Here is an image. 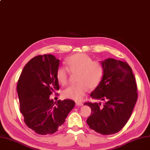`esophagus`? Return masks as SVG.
I'll list each match as a JSON object with an SVG mask.
<instances>
[{
    "label": "esophagus",
    "instance_id": "obj_1",
    "mask_svg": "<svg viewBox=\"0 0 150 150\" xmlns=\"http://www.w3.org/2000/svg\"><path fill=\"white\" fill-rule=\"evenodd\" d=\"M76 106H83V103L81 101H76Z\"/></svg>",
    "mask_w": 150,
    "mask_h": 150
}]
</instances>
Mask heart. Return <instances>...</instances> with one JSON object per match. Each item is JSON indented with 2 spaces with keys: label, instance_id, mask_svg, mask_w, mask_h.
<instances>
[{
  "label": "heart",
  "instance_id": "1",
  "mask_svg": "<svg viewBox=\"0 0 150 150\" xmlns=\"http://www.w3.org/2000/svg\"><path fill=\"white\" fill-rule=\"evenodd\" d=\"M66 69L59 67L57 71L58 81L62 85L67 83L69 72L77 73L76 84L70 86L62 92L65 98L75 101L81 100L88 88L95 89L100 84L103 76V67L99 61H93L88 54L76 53L67 58L65 62Z\"/></svg>",
  "mask_w": 150,
  "mask_h": 150
}]
</instances>
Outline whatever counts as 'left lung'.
<instances>
[{
  "label": "left lung",
  "mask_w": 150,
  "mask_h": 150,
  "mask_svg": "<svg viewBox=\"0 0 150 150\" xmlns=\"http://www.w3.org/2000/svg\"><path fill=\"white\" fill-rule=\"evenodd\" d=\"M103 76L91 93L93 99L103 101L85 103L91 108L88 118L89 128L103 135L120 131L128 121L137 100V84L127 62L108 58L101 61Z\"/></svg>",
  "instance_id": "left-lung-1"
}]
</instances>
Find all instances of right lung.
Listing matches in <instances>:
<instances>
[{
	"mask_svg": "<svg viewBox=\"0 0 150 150\" xmlns=\"http://www.w3.org/2000/svg\"><path fill=\"white\" fill-rule=\"evenodd\" d=\"M59 59L52 54L38 55L28 62L18 80L17 92L24 122L40 135L57 132L75 106L72 100L54 102L50 99L52 92L59 89Z\"/></svg>",
	"mask_w": 150,
	"mask_h": 150,
	"instance_id": "right-lung-1",
	"label": "right lung"
}]
</instances>
